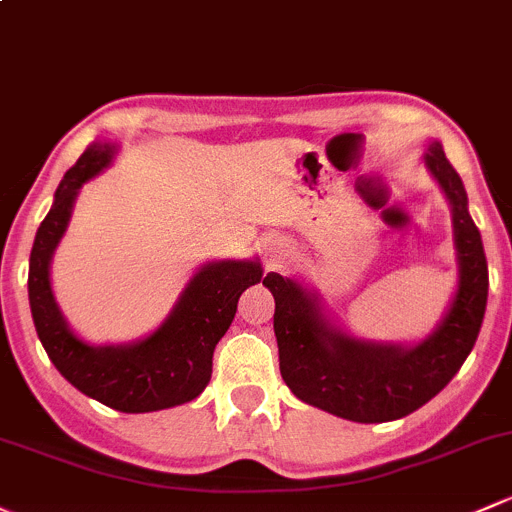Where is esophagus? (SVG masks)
Wrapping results in <instances>:
<instances>
[{
  "mask_svg": "<svg viewBox=\"0 0 512 512\" xmlns=\"http://www.w3.org/2000/svg\"><path fill=\"white\" fill-rule=\"evenodd\" d=\"M287 252H289L287 240H282V238H267L265 240V257L270 262L282 260V257H287Z\"/></svg>",
  "mask_w": 512,
  "mask_h": 512,
  "instance_id": "1",
  "label": "esophagus"
}]
</instances>
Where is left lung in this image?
<instances>
[{
    "mask_svg": "<svg viewBox=\"0 0 512 512\" xmlns=\"http://www.w3.org/2000/svg\"><path fill=\"white\" fill-rule=\"evenodd\" d=\"M424 166L451 208L456 292L434 331L419 343H380L353 336L326 314L321 294L299 279L270 272L279 373L301 402L360 424L392 422L427 405L469 358L488 299V262L469 213L461 176L439 139H429Z\"/></svg>",
    "mask_w": 512,
    "mask_h": 512,
    "instance_id": "obj_1",
    "label": "left lung"
}]
</instances>
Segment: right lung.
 Returning <instances> with one entry per match:
<instances>
[{"label": "right lung", "instance_id": "right-lung-1", "mask_svg": "<svg viewBox=\"0 0 512 512\" xmlns=\"http://www.w3.org/2000/svg\"><path fill=\"white\" fill-rule=\"evenodd\" d=\"M117 144L93 142L56 188L53 206L36 230L29 257V304L48 358L83 395L120 412H157L196 400L213 373V351L238 311L247 287L262 279L260 260H215L188 279L161 324L132 343L93 346L68 326L53 297L51 260L71 223L75 198L105 171Z\"/></svg>", "mask_w": 512, "mask_h": 512}]
</instances>
